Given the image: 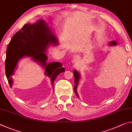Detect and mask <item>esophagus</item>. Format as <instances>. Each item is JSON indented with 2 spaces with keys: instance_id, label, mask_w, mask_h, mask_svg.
Segmentation results:
<instances>
[{
  "instance_id": "obj_1",
  "label": "esophagus",
  "mask_w": 132,
  "mask_h": 132,
  "mask_svg": "<svg viewBox=\"0 0 132 132\" xmlns=\"http://www.w3.org/2000/svg\"><path fill=\"white\" fill-rule=\"evenodd\" d=\"M79 60V57L77 56H75L73 59V63H77Z\"/></svg>"
}]
</instances>
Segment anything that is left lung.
Listing matches in <instances>:
<instances>
[{"label": "left lung", "mask_w": 132, "mask_h": 132, "mask_svg": "<svg viewBox=\"0 0 132 132\" xmlns=\"http://www.w3.org/2000/svg\"><path fill=\"white\" fill-rule=\"evenodd\" d=\"M110 45H116V42L114 41H112L109 43ZM73 75L75 76V87H74V90H75V93L76 94V95L77 97H79V96L77 95V92H76V89H77V83H78V81L79 80V78H80V75L79 74V73L77 72L76 70H75L73 72Z\"/></svg>", "instance_id": "obj_1"}]
</instances>
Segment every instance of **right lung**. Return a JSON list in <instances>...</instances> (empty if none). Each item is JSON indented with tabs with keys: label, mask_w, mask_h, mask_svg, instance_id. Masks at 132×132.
<instances>
[{
	"label": "right lung",
	"mask_w": 132,
	"mask_h": 132,
	"mask_svg": "<svg viewBox=\"0 0 132 132\" xmlns=\"http://www.w3.org/2000/svg\"><path fill=\"white\" fill-rule=\"evenodd\" d=\"M57 43V39L44 20H39L33 24H24L12 37L6 51L5 72L10 86L13 83L12 76L18 60L24 56H31L35 61L43 66L46 75L51 78L53 85L56 77L65 70L60 63L47 64V58L45 52L47 46Z\"/></svg>",
	"instance_id": "add662e5"
}]
</instances>
